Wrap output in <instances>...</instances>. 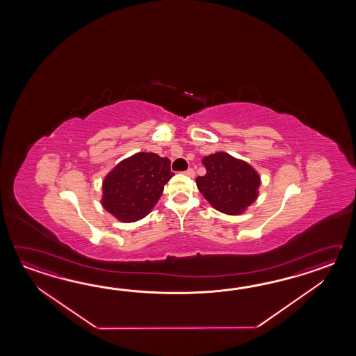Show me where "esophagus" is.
Instances as JSON below:
<instances>
[{
    "mask_svg": "<svg viewBox=\"0 0 356 356\" xmlns=\"http://www.w3.org/2000/svg\"><path fill=\"white\" fill-rule=\"evenodd\" d=\"M184 175H188V177H195V170H193L192 168H188V169L184 172Z\"/></svg>",
    "mask_w": 356,
    "mask_h": 356,
    "instance_id": "obj_1",
    "label": "esophagus"
}]
</instances>
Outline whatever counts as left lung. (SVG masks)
<instances>
[{
	"label": "left lung",
	"instance_id": "obj_1",
	"mask_svg": "<svg viewBox=\"0 0 356 356\" xmlns=\"http://www.w3.org/2000/svg\"><path fill=\"white\" fill-rule=\"evenodd\" d=\"M202 163L206 175L197 177V187L216 210L236 215L257 198L259 175L250 164L225 152L209 155Z\"/></svg>",
	"mask_w": 356,
	"mask_h": 356
}]
</instances>
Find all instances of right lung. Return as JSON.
I'll use <instances>...</instances> for the list:
<instances>
[{
  "label": "right lung",
  "instance_id": "1",
  "mask_svg": "<svg viewBox=\"0 0 356 356\" xmlns=\"http://www.w3.org/2000/svg\"><path fill=\"white\" fill-rule=\"evenodd\" d=\"M175 175L170 160L154 152H138L123 160L103 181L102 204L124 222L143 219L158 202Z\"/></svg>",
  "mask_w": 356,
  "mask_h": 356
}]
</instances>
